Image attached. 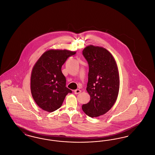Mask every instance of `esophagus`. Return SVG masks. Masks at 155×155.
Here are the masks:
<instances>
[{
	"label": "esophagus",
	"mask_w": 155,
	"mask_h": 155,
	"mask_svg": "<svg viewBox=\"0 0 155 155\" xmlns=\"http://www.w3.org/2000/svg\"><path fill=\"white\" fill-rule=\"evenodd\" d=\"M81 91L80 89H76L74 91V94H78L80 93H81Z\"/></svg>",
	"instance_id": "34e87169"
}]
</instances>
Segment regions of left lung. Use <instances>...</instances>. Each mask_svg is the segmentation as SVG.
Segmentation results:
<instances>
[{
	"mask_svg": "<svg viewBox=\"0 0 155 155\" xmlns=\"http://www.w3.org/2000/svg\"><path fill=\"white\" fill-rule=\"evenodd\" d=\"M89 65L87 91L91 99L82 106L91 117L104 114L116 102L119 92L118 67L113 55L105 48L89 45L82 51Z\"/></svg>",
	"mask_w": 155,
	"mask_h": 155,
	"instance_id": "obj_1",
	"label": "left lung"
}]
</instances>
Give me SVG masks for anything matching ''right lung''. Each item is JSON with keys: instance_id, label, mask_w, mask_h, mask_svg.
I'll list each match as a JSON object with an SVG mask.
<instances>
[{"instance_id": "right-lung-1", "label": "right lung", "mask_w": 155, "mask_h": 155, "mask_svg": "<svg viewBox=\"0 0 155 155\" xmlns=\"http://www.w3.org/2000/svg\"><path fill=\"white\" fill-rule=\"evenodd\" d=\"M75 53L66 49L48 50L35 64L31 75V91L35 103L44 110H56L67 95L72 92L66 87L61 67L68 57Z\"/></svg>"}]
</instances>
